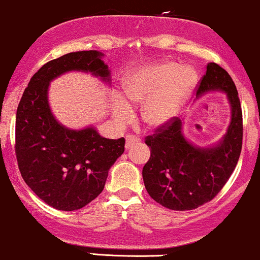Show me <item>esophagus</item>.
<instances>
[{
	"label": "esophagus",
	"mask_w": 260,
	"mask_h": 260,
	"mask_svg": "<svg viewBox=\"0 0 260 260\" xmlns=\"http://www.w3.org/2000/svg\"><path fill=\"white\" fill-rule=\"evenodd\" d=\"M140 142V139L135 135H127L126 136V142H125V148L129 149L133 147L134 145H136V143Z\"/></svg>",
	"instance_id": "34e87169"
}]
</instances>
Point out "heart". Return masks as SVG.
<instances>
[{
  "mask_svg": "<svg viewBox=\"0 0 260 260\" xmlns=\"http://www.w3.org/2000/svg\"><path fill=\"white\" fill-rule=\"evenodd\" d=\"M196 81V73L190 67L179 68L174 62L158 63L125 76L123 96L129 105H145L142 120L149 127H158L179 112ZM113 114L119 121H126L131 117V108L119 101L113 107Z\"/></svg>",
  "mask_w": 260,
  "mask_h": 260,
  "instance_id": "heart-1",
  "label": "heart"
}]
</instances>
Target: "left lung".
I'll return each mask as SVG.
<instances>
[{
	"mask_svg": "<svg viewBox=\"0 0 260 260\" xmlns=\"http://www.w3.org/2000/svg\"><path fill=\"white\" fill-rule=\"evenodd\" d=\"M210 90L228 94L231 123L222 141L212 148H197L181 133V120L173 117L158 126L145 142L151 157L142 169L148 194L172 210H191L214 198L236 168L242 148L243 124L239 92L233 79L216 63H209L197 86V96Z\"/></svg>",
	"mask_w": 260,
	"mask_h": 260,
	"instance_id": "left-lung-1",
	"label": "left lung"
}]
</instances>
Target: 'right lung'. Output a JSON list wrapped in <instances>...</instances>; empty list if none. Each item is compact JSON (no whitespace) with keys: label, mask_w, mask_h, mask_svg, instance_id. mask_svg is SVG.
<instances>
[{"label":"right lung","mask_w":260,"mask_h":260,"mask_svg":"<svg viewBox=\"0 0 260 260\" xmlns=\"http://www.w3.org/2000/svg\"><path fill=\"white\" fill-rule=\"evenodd\" d=\"M97 51H79L40 68L24 90L15 118V155L21 178L36 196L59 210H76L105 188L108 170L124 153L125 139H105L93 127L70 130L52 115L48 84L69 70L90 72L109 81Z\"/></svg>","instance_id":"add662e5"}]
</instances>
